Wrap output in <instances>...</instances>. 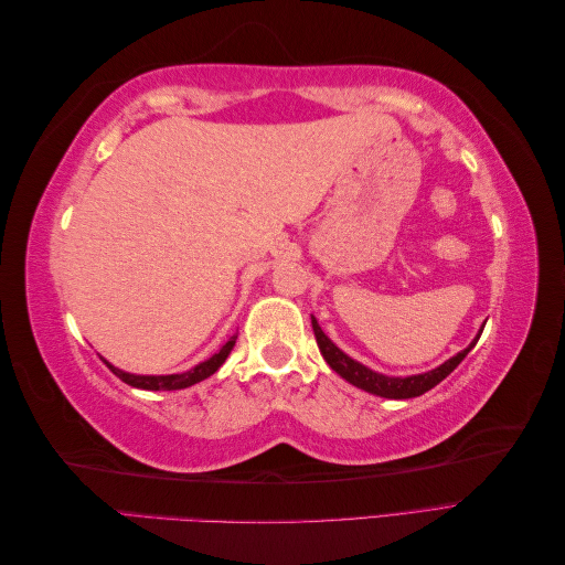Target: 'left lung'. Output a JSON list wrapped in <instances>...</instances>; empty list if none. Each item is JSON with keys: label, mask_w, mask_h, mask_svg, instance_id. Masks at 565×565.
I'll return each mask as SVG.
<instances>
[{"label": "left lung", "mask_w": 565, "mask_h": 565, "mask_svg": "<svg viewBox=\"0 0 565 565\" xmlns=\"http://www.w3.org/2000/svg\"><path fill=\"white\" fill-rule=\"evenodd\" d=\"M311 322H313V332H316V341H318V349L322 353L324 361H328V365L339 374L341 380H347L349 384L363 388L367 393H372V396H382V398H393V401H403V398H415V396H422V393H426L429 388H434L436 384H440L443 380L448 377V374L465 361L467 353L476 347L478 337H481L483 330H478L476 339L471 341V344L459 351L457 355H452L450 361H446L443 365L429 370V372H422V374H409V377H388V374H382V372H374L370 370L367 365L353 361L351 355H347L344 351H341L334 341L322 332V328L318 324V320L311 316Z\"/></svg>", "instance_id": "1"}]
</instances>
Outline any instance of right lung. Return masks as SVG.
Here are the masks:
<instances>
[{
	"label": "right lung",
	"instance_id": "obj_1",
	"mask_svg": "<svg viewBox=\"0 0 565 565\" xmlns=\"http://www.w3.org/2000/svg\"><path fill=\"white\" fill-rule=\"evenodd\" d=\"M235 339H237V334H233L224 347H221L212 358H207V361L195 365V367H191L188 372H179V374H131V372H125V370H119V367L110 365V363L106 361V358H104V363L110 367L113 374H117L119 380H122V382L129 384V386H134V388H146V391H179V388H188V386H193V384H198V382H202V380H207L210 374H214L221 365H224L228 353H231L233 347H235Z\"/></svg>",
	"mask_w": 565,
	"mask_h": 565
}]
</instances>
